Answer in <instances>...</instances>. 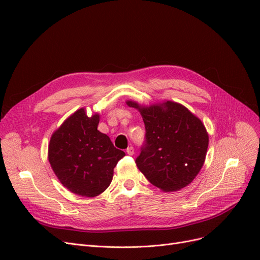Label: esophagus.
Instances as JSON below:
<instances>
[{
  "label": "esophagus",
  "mask_w": 260,
  "mask_h": 260,
  "mask_svg": "<svg viewBox=\"0 0 260 260\" xmlns=\"http://www.w3.org/2000/svg\"><path fill=\"white\" fill-rule=\"evenodd\" d=\"M127 154L128 155H133V154H135V148H133V146H129L127 148Z\"/></svg>",
  "instance_id": "obj_1"
}]
</instances>
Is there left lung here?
Listing matches in <instances>:
<instances>
[{
    "mask_svg": "<svg viewBox=\"0 0 260 260\" xmlns=\"http://www.w3.org/2000/svg\"><path fill=\"white\" fill-rule=\"evenodd\" d=\"M145 124V143L136 159L140 171L165 192L178 191L198 176L206 158L208 133L205 125L186 107L176 102L141 106Z\"/></svg>",
    "mask_w": 260,
    "mask_h": 260,
    "instance_id": "1",
    "label": "left lung"
}]
</instances>
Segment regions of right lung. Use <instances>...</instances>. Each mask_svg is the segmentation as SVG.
<instances>
[{"mask_svg":"<svg viewBox=\"0 0 260 260\" xmlns=\"http://www.w3.org/2000/svg\"><path fill=\"white\" fill-rule=\"evenodd\" d=\"M100 115L88 117L78 109L55 131L49 144V161L70 192L84 198L103 193L111 184L114 168L125 155L98 130Z\"/></svg>","mask_w":260,"mask_h":260,"instance_id":"right-lung-1","label":"right lung"}]
</instances>
